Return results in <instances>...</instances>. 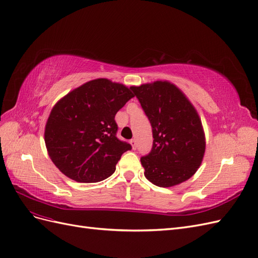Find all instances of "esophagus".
<instances>
[{
  "instance_id": "1",
  "label": "esophagus",
  "mask_w": 258,
  "mask_h": 258,
  "mask_svg": "<svg viewBox=\"0 0 258 258\" xmlns=\"http://www.w3.org/2000/svg\"><path fill=\"white\" fill-rule=\"evenodd\" d=\"M130 143H131V145H132V147H133V149H136L137 148V141L135 138H133V139H131L130 141Z\"/></svg>"
}]
</instances>
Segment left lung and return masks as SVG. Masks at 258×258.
I'll list each match as a JSON object with an SVG mask.
<instances>
[{
	"label": "left lung",
	"instance_id": "8db88e82",
	"mask_svg": "<svg viewBox=\"0 0 258 258\" xmlns=\"http://www.w3.org/2000/svg\"><path fill=\"white\" fill-rule=\"evenodd\" d=\"M152 127L151 151L141 158L153 185L171 187L189 179L205 151L202 123L196 109L170 82L132 86Z\"/></svg>",
	"mask_w": 258,
	"mask_h": 258
}]
</instances>
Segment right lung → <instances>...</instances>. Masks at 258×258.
<instances>
[{
  "label": "right lung",
  "mask_w": 258,
  "mask_h": 258,
  "mask_svg": "<svg viewBox=\"0 0 258 258\" xmlns=\"http://www.w3.org/2000/svg\"><path fill=\"white\" fill-rule=\"evenodd\" d=\"M130 88L107 79L76 88L51 109L45 145L54 164L79 182L101 181L132 146L116 137V112L133 98Z\"/></svg>",
  "instance_id": "obj_1"
}]
</instances>
